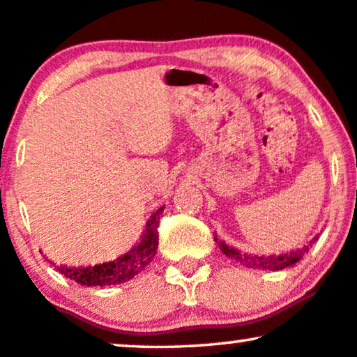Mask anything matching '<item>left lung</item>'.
<instances>
[{
  "label": "left lung",
  "instance_id": "8db88e82",
  "mask_svg": "<svg viewBox=\"0 0 357 357\" xmlns=\"http://www.w3.org/2000/svg\"><path fill=\"white\" fill-rule=\"evenodd\" d=\"M319 235H316L313 240L307 241L306 245L300 246L296 250H289L286 253H280V255H250V253H243L240 250L233 248V246L227 245L223 240H218L217 236H213L215 241H218L220 250H222L223 255H227L228 258L235 259V261L241 263V265L246 268H257V270H271V271H280L284 270V268L296 265L300 259L305 257V253L310 252V248L316 243Z\"/></svg>",
  "mask_w": 357,
  "mask_h": 357
}]
</instances>
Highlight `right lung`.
Segmentation results:
<instances>
[{
	"instance_id": "right-lung-1",
	"label": "right lung",
	"mask_w": 357,
	"mask_h": 357,
	"mask_svg": "<svg viewBox=\"0 0 357 357\" xmlns=\"http://www.w3.org/2000/svg\"><path fill=\"white\" fill-rule=\"evenodd\" d=\"M164 208L165 206H160L151 215V218L145 223V230L139 243L112 261L99 263L94 266H66L56 265L51 259H47V261L52 263L57 268V271L64 275L66 278L76 281L82 286H112L126 283V281L137 276L155 257L158 246V220H160V213L164 212Z\"/></svg>"
}]
</instances>
